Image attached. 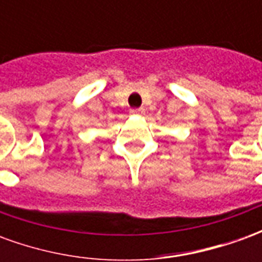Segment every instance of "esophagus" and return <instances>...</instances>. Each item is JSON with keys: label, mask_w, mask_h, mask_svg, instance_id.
I'll list each match as a JSON object with an SVG mask.
<instances>
[{"label": "esophagus", "mask_w": 262, "mask_h": 262, "mask_svg": "<svg viewBox=\"0 0 262 262\" xmlns=\"http://www.w3.org/2000/svg\"><path fill=\"white\" fill-rule=\"evenodd\" d=\"M144 112H146V109L144 108H136L130 111V114L135 115V116H142V115H144Z\"/></svg>", "instance_id": "obj_1"}]
</instances>
